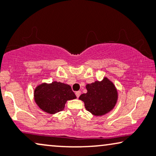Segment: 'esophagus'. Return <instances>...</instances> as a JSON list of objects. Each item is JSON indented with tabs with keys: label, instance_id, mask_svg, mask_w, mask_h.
Instances as JSON below:
<instances>
[{
	"label": "esophagus",
	"instance_id": "34e87169",
	"mask_svg": "<svg viewBox=\"0 0 156 156\" xmlns=\"http://www.w3.org/2000/svg\"><path fill=\"white\" fill-rule=\"evenodd\" d=\"M80 94H81V92H80V90H78V91H76V96H77V98L79 97L80 95Z\"/></svg>",
	"mask_w": 156,
	"mask_h": 156
}]
</instances>
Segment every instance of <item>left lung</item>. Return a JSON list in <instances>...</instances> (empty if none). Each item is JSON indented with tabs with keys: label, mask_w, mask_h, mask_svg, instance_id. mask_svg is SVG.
<instances>
[{
	"label": "left lung",
	"mask_w": 156,
	"mask_h": 156,
	"mask_svg": "<svg viewBox=\"0 0 156 156\" xmlns=\"http://www.w3.org/2000/svg\"><path fill=\"white\" fill-rule=\"evenodd\" d=\"M87 93L80 96L86 109L95 116H102L112 111L117 104L118 93L113 83L104 77L86 86Z\"/></svg>",
	"instance_id": "left-lung-1"
}]
</instances>
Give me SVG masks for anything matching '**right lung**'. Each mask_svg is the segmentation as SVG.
I'll return each mask as SVG.
<instances>
[{
  "instance_id": "add662e5",
  "label": "right lung",
  "mask_w": 156,
  "mask_h": 156,
  "mask_svg": "<svg viewBox=\"0 0 156 156\" xmlns=\"http://www.w3.org/2000/svg\"><path fill=\"white\" fill-rule=\"evenodd\" d=\"M34 96L39 107L51 114L62 111L67 101L76 98L69 85L57 81L39 85L35 88Z\"/></svg>"
}]
</instances>
